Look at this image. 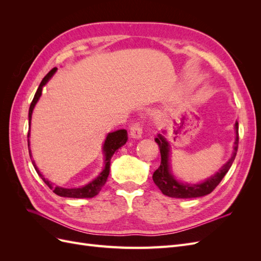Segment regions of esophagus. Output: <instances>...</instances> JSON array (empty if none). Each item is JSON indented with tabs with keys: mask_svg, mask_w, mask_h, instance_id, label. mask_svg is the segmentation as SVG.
I'll use <instances>...</instances> for the list:
<instances>
[{
	"mask_svg": "<svg viewBox=\"0 0 261 261\" xmlns=\"http://www.w3.org/2000/svg\"><path fill=\"white\" fill-rule=\"evenodd\" d=\"M141 134H143V125L139 122L134 123L130 126V136L133 138H140Z\"/></svg>",
	"mask_w": 261,
	"mask_h": 261,
	"instance_id": "obj_1",
	"label": "esophagus"
}]
</instances>
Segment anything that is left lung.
Listing matches in <instances>:
<instances>
[{
    "mask_svg": "<svg viewBox=\"0 0 261 261\" xmlns=\"http://www.w3.org/2000/svg\"><path fill=\"white\" fill-rule=\"evenodd\" d=\"M235 129H236V138L234 143V152L231 159L228 160L222 168H221V170H219V172L215 176L208 178L206 181H203L201 184H195V185L178 183V181L173 177V175L170 172V165H169V154H170L169 143L167 141V139L161 135V134H159L154 140L155 143L159 145V148H160L161 164L160 167L154 171L152 175L154 184L159 187V189L162 192L163 195L172 197V198H196V197H201V196L210 194L225 176V174L227 173V171L230 170L231 165L235 159V155H236V152H238V148H239V123L238 122L235 123Z\"/></svg>",
    "mask_w": 261,
    "mask_h": 261,
    "instance_id": "1",
    "label": "left lung"
}]
</instances>
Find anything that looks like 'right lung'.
<instances>
[{"label":"right lung","instance_id":"obj_1","mask_svg":"<svg viewBox=\"0 0 261 261\" xmlns=\"http://www.w3.org/2000/svg\"><path fill=\"white\" fill-rule=\"evenodd\" d=\"M55 72H57V67L52 68L50 72L44 76L42 82L40 83V85H39V87H38L37 92L35 94L33 101H31V105H30V108H29V116H28L29 117V125H30V121H31V114H33V110H34V108L37 103V101L39 100V98H40V96H41L42 87L46 83H48V81L53 76V74ZM27 136L29 137V130H28ZM126 141H127V132H126L125 129H118L116 132L109 134L106 141H105V146H103V151H105V154H106V167H105L103 171L100 173V174L97 176V178H94L92 181H90L89 184H87V185H85L83 187H80V188L53 187L50 181L48 179H45L42 176L41 173L39 172V170L37 169L34 161H33V164H34V167H35L37 173L39 174V176H40L43 179L44 183L49 186L50 189H52L54 194H57L61 197H68V198H92V197H94V196L99 194V192L101 191V188L103 187V185L106 184L107 178H108L109 173H110V160H111V156L114 154V152L116 151L118 148L122 147L123 145H125ZM28 148H29V141H28ZM29 154L31 156L30 150H29Z\"/></svg>","mask_w":261,"mask_h":261}]
</instances>
